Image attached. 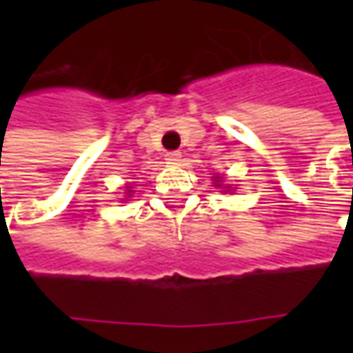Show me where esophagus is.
I'll use <instances>...</instances> for the list:
<instances>
[{"instance_id":"34e87169","label":"esophagus","mask_w":353,"mask_h":353,"mask_svg":"<svg viewBox=\"0 0 353 353\" xmlns=\"http://www.w3.org/2000/svg\"><path fill=\"white\" fill-rule=\"evenodd\" d=\"M179 159H181V153H179V151H168V153H166V161L172 162V164H176Z\"/></svg>"}]
</instances>
